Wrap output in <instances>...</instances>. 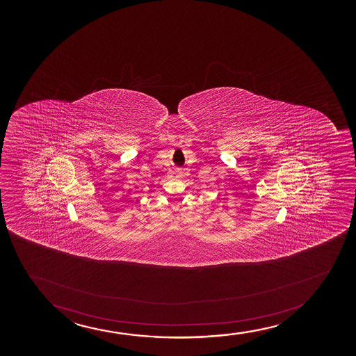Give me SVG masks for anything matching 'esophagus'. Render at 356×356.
<instances>
[{
	"label": "esophagus",
	"mask_w": 356,
	"mask_h": 356,
	"mask_svg": "<svg viewBox=\"0 0 356 356\" xmlns=\"http://www.w3.org/2000/svg\"><path fill=\"white\" fill-rule=\"evenodd\" d=\"M175 172H176L177 178H180V177L183 176V170L181 168H176Z\"/></svg>",
	"instance_id": "obj_1"
}]
</instances>
